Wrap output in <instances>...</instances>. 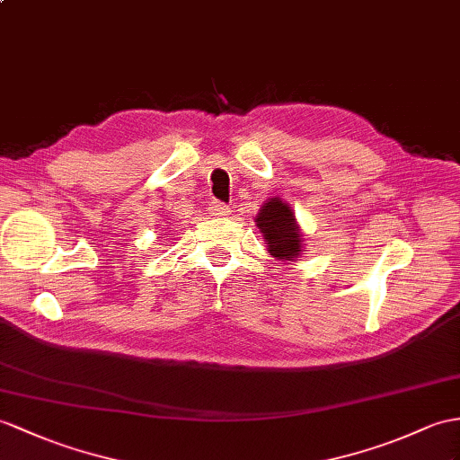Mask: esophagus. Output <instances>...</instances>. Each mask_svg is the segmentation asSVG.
<instances>
[{
  "mask_svg": "<svg viewBox=\"0 0 460 460\" xmlns=\"http://www.w3.org/2000/svg\"><path fill=\"white\" fill-rule=\"evenodd\" d=\"M208 212L212 217H228L230 215V207L224 205V203H218V200H212L210 207H208Z\"/></svg>",
  "mask_w": 460,
  "mask_h": 460,
  "instance_id": "esophagus-1",
  "label": "esophagus"
}]
</instances>
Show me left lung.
I'll return each instance as SVG.
<instances>
[{"instance_id":"1","label":"left lung","mask_w":460,"mask_h":460,"mask_svg":"<svg viewBox=\"0 0 460 460\" xmlns=\"http://www.w3.org/2000/svg\"><path fill=\"white\" fill-rule=\"evenodd\" d=\"M267 243L269 255L279 261H298L305 250V234L293 208L281 197L267 199L253 218Z\"/></svg>"}]
</instances>
